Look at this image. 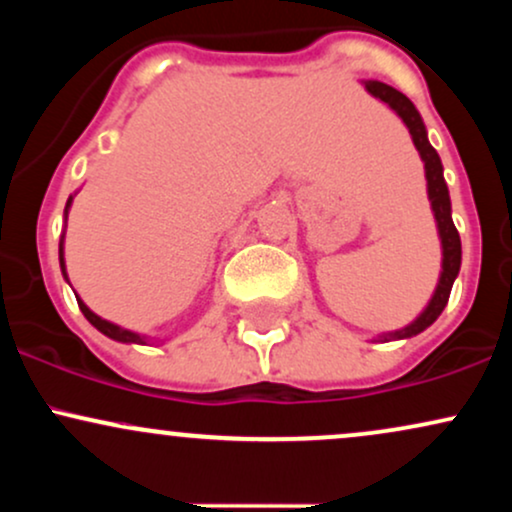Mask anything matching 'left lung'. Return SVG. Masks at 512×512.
<instances>
[{"label":"left lung","mask_w":512,"mask_h":512,"mask_svg":"<svg viewBox=\"0 0 512 512\" xmlns=\"http://www.w3.org/2000/svg\"><path fill=\"white\" fill-rule=\"evenodd\" d=\"M366 88H368L370 96L380 98V101L390 105V108L395 110L399 117H402L404 125L409 127V134H411V139H414V146L419 149L421 161H424L426 182H428V199H431L433 216H436V223H438L440 245H443V272H440L436 293H433V298L428 301L424 313L416 317L411 325L404 327V330L383 334V337H380V342H390V339L414 337V334L424 332L426 327H431L433 322L438 320V315L443 313V308L448 305L452 284H455L457 274H460L462 243H460V233H457L455 223H452L450 195H448V185H445V178H443V163H440L438 151L428 144L426 127H424V120H421L419 110L414 108V103H411L404 93H399L397 88L383 84V81H366Z\"/></svg>","instance_id":"left-lung-1"}]
</instances>
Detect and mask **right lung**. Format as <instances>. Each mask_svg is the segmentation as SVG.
I'll return each instance as SVG.
<instances>
[{"label":"right lung","mask_w":512,"mask_h":512,"mask_svg":"<svg viewBox=\"0 0 512 512\" xmlns=\"http://www.w3.org/2000/svg\"><path fill=\"white\" fill-rule=\"evenodd\" d=\"M69 207H72V197L67 199V209H64V214H67ZM62 243H64V238H62ZM62 243H60V267H62V274L67 276V272H64V252H62ZM76 301H79V308H81V313H84L86 320L91 322V325L96 327L98 332H103L105 337L115 339V342H125V344H146V339L142 337V334L122 330V327L113 325V322L103 320V317H98L96 313H91V308H88V305H86L84 301H81V298H76Z\"/></svg>","instance_id":"1"}]
</instances>
